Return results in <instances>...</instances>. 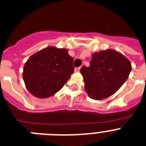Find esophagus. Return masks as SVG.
<instances>
[{"instance_id":"34e87169","label":"esophagus","mask_w":146,"mask_h":146,"mask_svg":"<svg viewBox=\"0 0 146 146\" xmlns=\"http://www.w3.org/2000/svg\"><path fill=\"white\" fill-rule=\"evenodd\" d=\"M80 68H81V67H78V68H74V72H79L80 70Z\"/></svg>"}]
</instances>
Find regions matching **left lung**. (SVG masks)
<instances>
[{
	"mask_svg": "<svg viewBox=\"0 0 146 146\" xmlns=\"http://www.w3.org/2000/svg\"><path fill=\"white\" fill-rule=\"evenodd\" d=\"M90 66H82L85 90L92 99H105L114 94L126 81L131 71L129 60L114 49L92 54Z\"/></svg>",
	"mask_w": 146,
	"mask_h": 146,
	"instance_id": "left-lung-1",
	"label": "left lung"
}]
</instances>
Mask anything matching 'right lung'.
<instances>
[{
  "label": "right lung",
  "mask_w": 146,
  "mask_h": 146,
  "mask_svg": "<svg viewBox=\"0 0 146 146\" xmlns=\"http://www.w3.org/2000/svg\"><path fill=\"white\" fill-rule=\"evenodd\" d=\"M68 49L48 46L25 63L23 79L27 90L37 98H47L63 88L74 72Z\"/></svg>",
  "instance_id": "obj_1"
}]
</instances>
